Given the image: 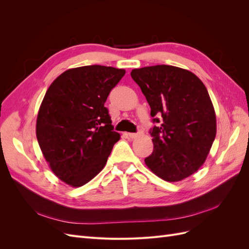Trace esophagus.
Here are the masks:
<instances>
[{
	"instance_id": "obj_1",
	"label": "esophagus",
	"mask_w": 249,
	"mask_h": 249,
	"mask_svg": "<svg viewBox=\"0 0 249 249\" xmlns=\"http://www.w3.org/2000/svg\"><path fill=\"white\" fill-rule=\"evenodd\" d=\"M127 136H129L131 139H134L138 136V134L137 133H127Z\"/></svg>"
}]
</instances>
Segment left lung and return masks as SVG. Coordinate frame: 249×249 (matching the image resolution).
<instances>
[{
  "mask_svg": "<svg viewBox=\"0 0 249 249\" xmlns=\"http://www.w3.org/2000/svg\"><path fill=\"white\" fill-rule=\"evenodd\" d=\"M150 107L154 150L144 159L167 182L190 177L206 161L216 136V115L208 90L189 71L171 65L133 70Z\"/></svg>",
  "mask_w": 249,
  "mask_h": 249,
  "instance_id": "1",
  "label": "left lung"
}]
</instances>
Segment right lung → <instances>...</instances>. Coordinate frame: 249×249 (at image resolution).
Segmentation results:
<instances>
[{
  "label": "right lung",
  "mask_w": 249,
  "mask_h": 249,
  "mask_svg": "<svg viewBox=\"0 0 249 249\" xmlns=\"http://www.w3.org/2000/svg\"><path fill=\"white\" fill-rule=\"evenodd\" d=\"M124 73L111 66H81L60 74L47 90L37 115V141L52 171L67 185L91 180L119 140L105 103Z\"/></svg>",
  "instance_id": "obj_1"
}]
</instances>
